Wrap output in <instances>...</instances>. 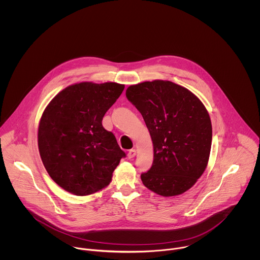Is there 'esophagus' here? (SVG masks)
I'll return each instance as SVG.
<instances>
[{
	"instance_id": "1",
	"label": "esophagus",
	"mask_w": 260,
	"mask_h": 260,
	"mask_svg": "<svg viewBox=\"0 0 260 260\" xmlns=\"http://www.w3.org/2000/svg\"><path fill=\"white\" fill-rule=\"evenodd\" d=\"M136 156V150L135 149H131L129 152H128V158L129 159H132Z\"/></svg>"
}]
</instances>
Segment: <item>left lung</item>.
Masks as SVG:
<instances>
[{"mask_svg": "<svg viewBox=\"0 0 260 260\" xmlns=\"http://www.w3.org/2000/svg\"><path fill=\"white\" fill-rule=\"evenodd\" d=\"M126 97L141 113L153 142L143 184L165 197L184 193L203 174L210 155L212 126L205 106L188 89L163 80L129 86Z\"/></svg>", "mask_w": 260, "mask_h": 260, "instance_id": "left-lung-1", "label": "left lung"}]
</instances>
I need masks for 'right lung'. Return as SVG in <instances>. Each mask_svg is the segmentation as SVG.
I'll return each mask as SVG.
<instances>
[{
	"instance_id": "right-lung-1",
	"label": "right lung",
	"mask_w": 260,
	"mask_h": 260,
	"mask_svg": "<svg viewBox=\"0 0 260 260\" xmlns=\"http://www.w3.org/2000/svg\"><path fill=\"white\" fill-rule=\"evenodd\" d=\"M124 85L82 82L49 103L40 120L38 146L50 177L64 190L85 196L109 185L126 154L102 120Z\"/></svg>"
}]
</instances>
